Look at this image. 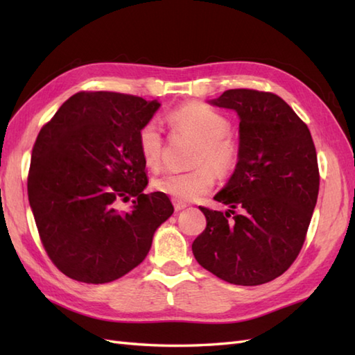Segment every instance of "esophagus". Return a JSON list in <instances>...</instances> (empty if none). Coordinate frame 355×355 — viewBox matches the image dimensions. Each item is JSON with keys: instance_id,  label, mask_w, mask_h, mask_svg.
I'll list each match as a JSON object with an SVG mask.
<instances>
[{"instance_id": "esophagus-1", "label": "esophagus", "mask_w": 355, "mask_h": 355, "mask_svg": "<svg viewBox=\"0 0 355 355\" xmlns=\"http://www.w3.org/2000/svg\"><path fill=\"white\" fill-rule=\"evenodd\" d=\"M172 202H173V209H175L177 212H180V210H183V209H186V207H187V205H186V202H183V201L173 200Z\"/></svg>"}]
</instances>
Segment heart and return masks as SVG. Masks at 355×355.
<instances>
[{"mask_svg": "<svg viewBox=\"0 0 355 355\" xmlns=\"http://www.w3.org/2000/svg\"><path fill=\"white\" fill-rule=\"evenodd\" d=\"M173 132H186L198 139L192 163L197 168L186 172H166L153 180V189L178 201H193L206 195L218 177H229L241 160V145L230 131V120L223 112L201 102L177 107L166 116ZM141 160L150 171L162 166L164 139L155 120H149L137 134Z\"/></svg>", "mask_w": 355, "mask_h": 355, "instance_id": "obj_1", "label": "heart"}]
</instances>
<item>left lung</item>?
<instances>
[{
	"mask_svg": "<svg viewBox=\"0 0 355 355\" xmlns=\"http://www.w3.org/2000/svg\"><path fill=\"white\" fill-rule=\"evenodd\" d=\"M210 103L238 112L241 160L215 195L227 212L200 207L207 224L192 252L225 282L266 284L291 267L305 243L320 183L314 141L277 94L235 88Z\"/></svg>",
	"mask_w": 355,
	"mask_h": 355,
	"instance_id": "left-lung-1",
	"label": "left lung"
}]
</instances>
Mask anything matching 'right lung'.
<instances>
[{
	"label": "right lung",
	"mask_w": 355,
	"mask_h": 355,
	"mask_svg": "<svg viewBox=\"0 0 355 355\" xmlns=\"http://www.w3.org/2000/svg\"><path fill=\"white\" fill-rule=\"evenodd\" d=\"M158 107L132 94L80 92L37 134L30 207L49 258L74 281L107 284L130 273L173 212L166 193H143L137 134ZM131 198L130 212L120 213L119 202Z\"/></svg>",
	"instance_id": "add662e5"
}]
</instances>
